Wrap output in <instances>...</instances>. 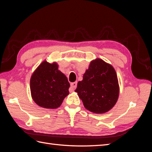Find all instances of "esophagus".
<instances>
[{
	"label": "esophagus",
	"instance_id": "34e87169",
	"mask_svg": "<svg viewBox=\"0 0 152 152\" xmlns=\"http://www.w3.org/2000/svg\"><path fill=\"white\" fill-rule=\"evenodd\" d=\"M77 87V82H72L70 83V88L72 89V90H74V89H76Z\"/></svg>",
	"mask_w": 152,
	"mask_h": 152
}]
</instances>
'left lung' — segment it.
Listing matches in <instances>:
<instances>
[{
    "label": "left lung",
    "mask_w": 152,
    "mask_h": 152,
    "mask_svg": "<svg viewBox=\"0 0 152 152\" xmlns=\"http://www.w3.org/2000/svg\"><path fill=\"white\" fill-rule=\"evenodd\" d=\"M75 91L85 108L96 114H102L115 105L119 96L116 72L110 64L96 59L91 61Z\"/></svg>",
    "instance_id": "left-lung-1"
}]
</instances>
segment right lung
<instances>
[{
	"label": "right lung",
	"mask_w": 152,
	"mask_h": 152,
	"mask_svg": "<svg viewBox=\"0 0 152 152\" xmlns=\"http://www.w3.org/2000/svg\"><path fill=\"white\" fill-rule=\"evenodd\" d=\"M70 83L66 77L58 70L57 64L44 61L31 78L32 97L37 104L45 108H57L69 95Z\"/></svg>",
	"instance_id": "right-lung-1"
}]
</instances>
